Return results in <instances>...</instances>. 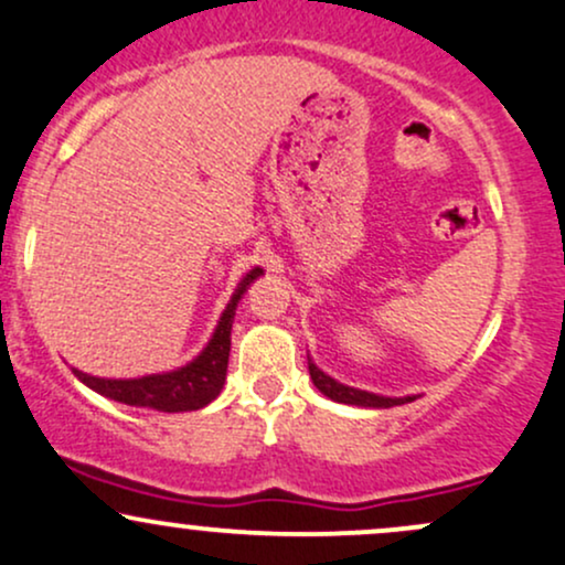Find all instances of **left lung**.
I'll list each match as a JSON object with an SVG mask.
<instances>
[{
  "mask_svg": "<svg viewBox=\"0 0 565 565\" xmlns=\"http://www.w3.org/2000/svg\"><path fill=\"white\" fill-rule=\"evenodd\" d=\"M308 370H311V381L313 386L319 388L321 394L330 396L334 402H343V405H359V407H394V405H405V402H413V396H405V399H392V396H377L370 392H359V388L343 386V383L332 381L330 375L321 373L319 367L308 359Z\"/></svg>",
  "mask_w": 565,
  "mask_h": 565,
  "instance_id": "left-lung-1",
  "label": "left lung"
}]
</instances>
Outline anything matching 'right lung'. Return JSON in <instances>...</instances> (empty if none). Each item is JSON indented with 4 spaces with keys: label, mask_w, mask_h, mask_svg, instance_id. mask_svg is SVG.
<instances>
[{
    "label": "right lung",
    "mask_w": 565,
    "mask_h": 565,
    "mask_svg": "<svg viewBox=\"0 0 565 565\" xmlns=\"http://www.w3.org/2000/svg\"><path fill=\"white\" fill-rule=\"evenodd\" d=\"M259 273H263V268H254L241 278L238 289H235L231 302H227L212 340H209L206 349L201 351V356L192 359L188 367H179L173 370V373L163 375L134 377V381H107V377L85 375L79 373V370H74V375H77L85 386H90L93 392L109 396V399L115 402H122V405L150 407V411L160 413L201 411V407H206L209 402L216 399V394L225 386L235 306H238L241 295L246 292V287H249Z\"/></svg>",
    "instance_id": "add662e5"
}]
</instances>
